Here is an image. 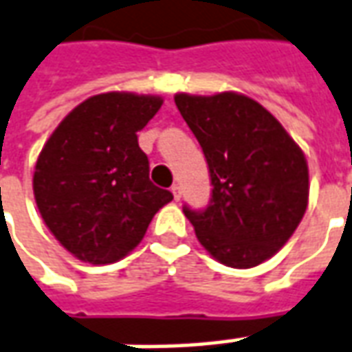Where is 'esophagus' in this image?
<instances>
[{"mask_svg": "<svg viewBox=\"0 0 352 352\" xmlns=\"http://www.w3.org/2000/svg\"><path fill=\"white\" fill-rule=\"evenodd\" d=\"M171 192H173V198H175V201H179L181 198H183V188H181L179 184H173V186H171Z\"/></svg>", "mask_w": 352, "mask_h": 352, "instance_id": "34e87169", "label": "esophagus"}]
</instances>
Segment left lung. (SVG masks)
I'll return each instance as SVG.
<instances>
[{"label":"left lung","mask_w":352,"mask_h":352,"mask_svg":"<svg viewBox=\"0 0 352 352\" xmlns=\"http://www.w3.org/2000/svg\"><path fill=\"white\" fill-rule=\"evenodd\" d=\"M175 104L200 142L213 186L208 208L184 206V215L219 263L257 267L286 244L305 215L303 151L267 108L240 93H177Z\"/></svg>","instance_id":"1"}]
</instances>
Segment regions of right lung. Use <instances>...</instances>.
<instances>
[{"label":"right lung","instance_id":"obj_1","mask_svg":"<svg viewBox=\"0 0 352 352\" xmlns=\"http://www.w3.org/2000/svg\"><path fill=\"white\" fill-rule=\"evenodd\" d=\"M162 102L154 95H95L45 142L34 198L49 230L78 259L107 265L125 257L156 211L173 200L148 179V158L137 141Z\"/></svg>","mask_w":352,"mask_h":352}]
</instances>
